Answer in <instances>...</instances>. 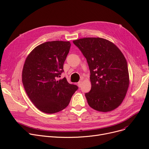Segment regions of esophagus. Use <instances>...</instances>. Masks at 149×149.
I'll return each instance as SVG.
<instances>
[{
  "label": "esophagus",
  "instance_id": "esophagus-1",
  "mask_svg": "<svg viewBox=\"0 0 149 149\" xmlns=\"http://www.w3.org/2000/svg\"><path fill=\"white\" fill-rule=\"evenodd\" d=\"M81 84H82V81H80L79 82H78V83H77L78 86H79V88H80L81 86Z\"/></svg>",
  "mask_w": 149,
  "mask_h": 149
}]
</instances>
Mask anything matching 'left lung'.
<instances>
[{"label": "left lung", "mask_w": 149, "mask_h": 149, "mask_svg": "<svg viewBox=\"0 0 149 149\" xmlns=\"http://www.w3.org/2000/svg\"><path fill=\"white\" fill-rule=\"evenodd\" d=\"M86 58L91 89L85 93L91 107L100 112L112 111L126 97L129 86L127 61L114 43L100 37L73 41Z\"/></svg>", "instance_id": "8db88e82"}]
</instances>
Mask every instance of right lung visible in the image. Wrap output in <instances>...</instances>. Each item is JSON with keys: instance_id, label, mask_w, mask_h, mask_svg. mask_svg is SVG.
<instances>
[{"instance_id": "add662e5", "label": "right lung", "mask_w": 149, "mask_h": 149, "mask_svg": "<svg viewBox=\"0 0 149 149\" xmlns=\"http://www.w3.org/2000/svg\"><path fill=\"white\" fill-rule=\"evenodd\" d=\"M70 47L69 41L47 42L36 47L25 61L23 86L34 106L44 113H57L66 108L79 88L65 77L57 80L64 71Z\"/></svg>"}]
</instances>
